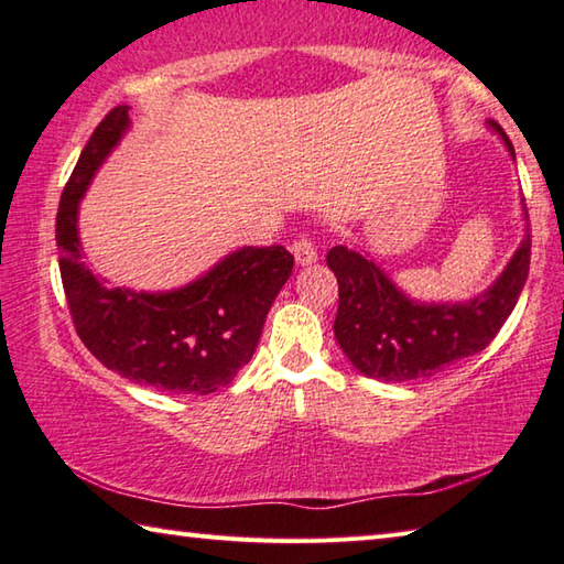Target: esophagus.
I'll use <instances>...</instances> for the list:
<instances>
[{"label": "esophagus", "instance_id": "esophagus-1", "mask_svg": "<svg viewBox=\"0 0 564 564\" xmlns=\"http://www.w3.org/2000/svg\"><path fill=\"white\" fill-rule=\"evenodd\" d=\"M291 251H293V259H295V263H299V265H311V263L318 261L316 243H313L311 238H305V236L295 238L293 246H291Z\"/></svg>", "mask_w": 564, "mask_h": 564}]
</instances>
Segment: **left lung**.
<instances>
[{"label":"left lung","instance_id":"obj_1","mask_svg":"<svg viewBox=\"0 0 564 564\" xmlns=\"http://www.w3.org/2000/svg\"><path fill=\"white\" fill-rule=\"evenodd\" d=\"M514 159L508 133L490 121ZM505 271L480 295L455 303L415 301L360 248L333 246L328 269L338 279V316L333 333L358 373L408 383L480 352L498 336L518 303L530 271V221Z\"/></svg>","mask_w":564,"mask_h":564}]
</instances>
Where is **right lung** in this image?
<instances>
[{
    "label": "right lung",
    "mask_w": 564,
    "mask_h": 564,
    "mask_svg": "<svg viewBox=\"0 0 564 564\" xmlns=\"http://www.w3.org/2000/svg\"><path fill=\"white\" fill-rule=\"evenodd\" d=\"M129 127V107L111 109L64 186L56 246L72 321L91 356L121 378L166 393H214L251 360L293 256L283 246H243L174 291L107 285L84 263L79 202Z\"/></svg>",
    "instance_id": "add662e5"
}]
</instances>
